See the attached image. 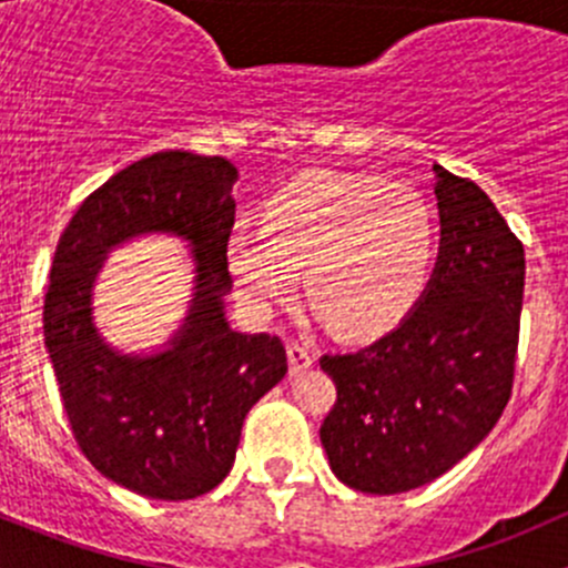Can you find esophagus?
Here are the masks:
<instances>
[{
    "label": "esophagus",
    "instance_id": "obj_1",
    "mask_svg": "<svg viewBox=\"0 0 568 568\" xmlns=\"http://www.w3.org/2000/svg\"><path fill=\"white\" fill-rule=\"evenodd\" d=\"M288 365H291V374H302L313 365V352L300 341H291L288 343Z\"/></svg>",
    "mask_w": 568,
    "mask_h": 568
}]
</instances>
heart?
<instances>
[{
    "mask_svg": "<svg viewBox=\"0 0 568 568\" xmlns=\"http://www.w3.org/2000/svg\"><path fill=\"white\" fill-rule=\"evenodd\" d=\"M437 227L400 183L316 170L263 203L261 231L236 225L225 261L239 296L268 316L300 285L343 332H379L415 307L432 277Z\"/></svg>",
    "mask_w": 568,
    "mask_h": 568,
    "instance_id": "heart-1",
    "label": "heart"
}]
</instances>
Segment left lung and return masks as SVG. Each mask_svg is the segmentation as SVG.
Returning a JSON list of instances; mask_svg holds the SVG:
<instances>
[{
    "label": "left lung",
    "instance_id": "obj_1",
    "mask_svg": "<svg viewBox=\"0 0 568 568\" xmlns=\"http://www.w3.org/2000/svg\"><path fill=\"white\" fill-rule=\"evenodd\" d=\"M439 255L412 313L371 346L324 354L337 400L321 445L365 495L432 484L495 428L511 398L525 250L489 194L434 164Z\"/></svg>",
    "mask_w": 568,
    "mask_h": 568
}]
</instances>
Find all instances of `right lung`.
<instances>
[{
	"mask_svg": "<svg viewBox=\"0 0 568 568\" xmlns=\"http://www.w3.org/2000/svg\"><path fill=\"white\" fill-rule=\"evenodd\" d=\"M236 178L222 156L140 159L79 205L51 261L43 335L73 437L101 475L153 500H192L220 486L244 417L288 371L277 335H244L225 318ZM145 232L193 244L195 296L169 348L140 358L103 343L89 296L105 252Z\"/></svg>",
	"mask_w": 568,
	"mask_h": 568,
	"instance_id": "right-lung-1",
	"label": "right lung"
}]
</instances>
